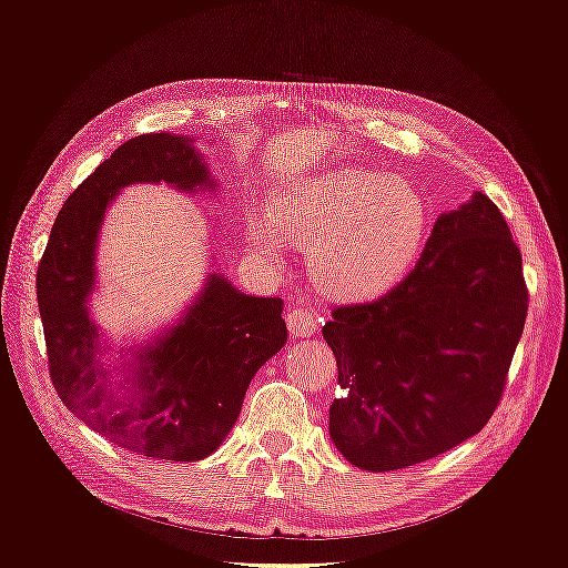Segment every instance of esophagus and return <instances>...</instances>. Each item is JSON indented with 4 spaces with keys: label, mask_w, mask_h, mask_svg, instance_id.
Returning a JSON list of instances; mask_svg holds the SVG:
<instances>
[{
    "label": "esophagus",
    "mask_w": 568,
    "mask_h": 568,
    "mask_svg": "<svg viewBox=\"0 0 568 568\" xmlns=\"http://www.w3.org/2000/svg\"><path fill=\"white\" fill-rule=\"evenodd\" d=\"M284 320H286L288 332L294 336H311L317 329V322H320L313 307H307V305L288 307Z\"/></svg>",
    "instance_id": "esophagus-1"
}]
</instances>
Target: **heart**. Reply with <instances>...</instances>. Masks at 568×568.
Listing matches in <instances>:
<instances>
[{
    "label": "heart",
    "instance_id": "b5f03b06",
    "mask_svg": "<svg viewBox=\"0 0 568 568\" xmlns=\"http://www.w3.org/2000/svg\"><path fill=\"white\" fill-rule=\"evenodd\" d=\"M270 213L248 220L253 248L280 255L284 239L311 248L317 284L341 298L379 296L400 282L426 234L412 184L369 170L291 184L272 196Z\"/></svg>",
    "mask_w": 568,
    "mask_h": 568
}]
</instances>
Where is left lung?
<instances>
[{
    "label": "left lung",
    "instance_id": "obj_1",
    "mask_svg": "<svg viewBox=\"0 0 568 568\" xmlns=\"http://www.w3.org/2000/svg\"><path fill=\"white\" fill-rule=\"evenodd\" d=\"M526 313L521 251L500 209L476 194L443 213L400 284L334 305L324 324L338 365L329 434L341 455L395 471L478 434L503 400Z\"/></svg>",
    "mask_w": 568,
    "mask_h": 568
}]
</instances>
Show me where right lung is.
Masks as SVG:
<instances>
[{"label":"right lung","instance_id":"1","mask_svg":"<svg viewBox=\"0 0 568 568\" xmlns=\"http://www.w3.org/2000/svg\"><path fill=\"white\" fill-rule=\"evenodd\" d=\"M134 182H168L194 192L211 175L184 136L140 134L68 196L38 265L49 376L63 405L118 448L194 462L220 448L255 372L286 343L284 303L246 296L211 274L182 322L132 365L130 386L120 395L97 359L99 334L88 296L101 217L120 189Z\"/></svg>","mask_w":568,"mask_h":568}]
</instances>
